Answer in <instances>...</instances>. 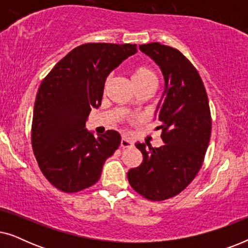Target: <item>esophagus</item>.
<instances>
[{
	"label": "esophagus",
	"instance_id": "1",
	"mask_svg": "<svg viewBox=\"0 0 248 248\" xmlns=\"http://www.w3.org/2000/svg\"><path fill=\"white\" fill-rule=\"evenodd\" d=\"M132 145H133V142H132L130 139H127V138H122V140H121V148H123V149H125V148H131Z\"/></svg>",
	"mask_w": 248,
	"mask_h": 248
}]
</instances>
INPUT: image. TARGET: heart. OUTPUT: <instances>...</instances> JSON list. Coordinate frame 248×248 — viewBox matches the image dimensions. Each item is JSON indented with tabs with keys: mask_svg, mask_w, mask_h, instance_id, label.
<instances>
[{
	"mask_svg": "<svg viewBox=\"0 0 248 248\" xmlns=\"http://www.w3.org/2000/svg\"><path fill=\"white\" fill-rule=\"evenodd\" d=\"M131 79L133 81L135 88L147 83H157V76L154 71L147 66L134 67L131 73Z\"/></svg>",
	"mask_w": 248,
	"mask_h": 248,
	"instance_id": "heart-1",
	"label": "heart"
}]
</instances>
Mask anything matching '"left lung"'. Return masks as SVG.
Wrapping results in <instances>:
<instances>
[{
  "mask_svg": "<svg viewBox=\"0 0 248 248\" xmlns=\"http://www.w3.org/2000/svg\"><path fill=\"white\" fill-rule=\"evenodd\" d=\"M140 49L160 67L165 90L155 109L164 145L135 143L143 161L127 172L130 185L151 201L177 195L201 168L211 137L208 94L193 64L172 47L150 43Z\"/></svg>",
  "mask_w": 248,
  "mask_h": 248,
  "instance_id": "obj_1",
  "label": "left lung"
}]
</instances>
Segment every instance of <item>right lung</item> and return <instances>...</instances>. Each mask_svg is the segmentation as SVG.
<instances>
[{
    "mask_svg": "<svg viewBox=\"0 0 248 248\" xmlns=\"http://www.w3.org/2000/svg\"><path fill=\"white\" fill-rule=\"evenodd\" d=\"M137 52L135 44H83L43 80L33 107L31 144L40 170L56 188L74 193L96 184L106 159L120 147L118 132L94 137L86 122L91 108L100 106L109 73Z\"/></svg>",
    "mask_w": 248,
    "mask_h": 248,
    "instance_id": "1",
    "label": "right lung"
}]
</instances>
